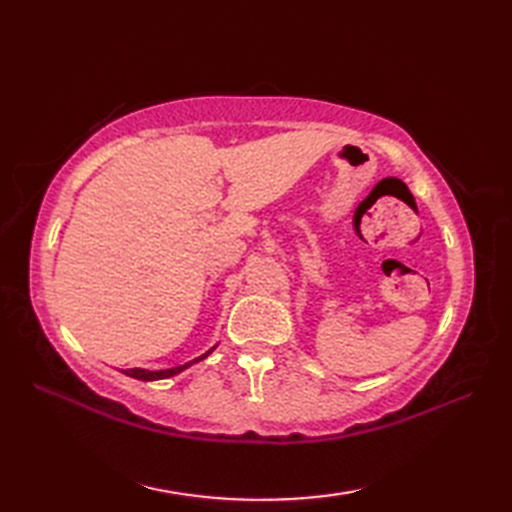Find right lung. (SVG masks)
Here are the masks:
<instances>
[{
  "mask_svg": "<svg viewBox=\"0 0 512 512\" xmlns=\"http://www.w3.org/2000/svg\"><path fill=\"white\" fill-rule=\"evenodd\" d=\"M217 345H213L209 352H204L202 356H198V358H193V361H189V363H184V365H178V367H169V369H158V372H149V369H143V367H132V369H123V374H127V376H132V378H138V380H160V378H169V376H176V374H180V372H184V369L187 367H191L193 363H198V361H202V358H206L209 356L213 350H215Z\"/></svg>",
  "mask_w": 512,
  "mask_h": 512,
  "instance_id": "add662e5",
  "label": "right lung"
}]
</instances>
